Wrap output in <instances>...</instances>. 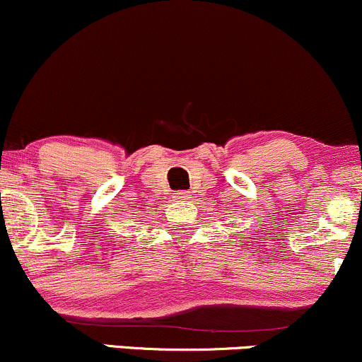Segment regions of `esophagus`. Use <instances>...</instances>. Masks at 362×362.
I'll return each mask as SVG.
<instances>
[{
  "label": "esophagus",
  "instance_id": "esophagus-1",
  "mask_svg": "<svg viewBox=\"0 0 362 362\" xmlns=\"http://www.w3.org/2000/svg\"><path fill=\"white\" fill-rule=\"evenodd\" d=\"M175 197L178 201H187V199H189V192H177Z\"/></svg>",
  "mask_w": 362,
  "mask_h": 362
}]
</instances>
